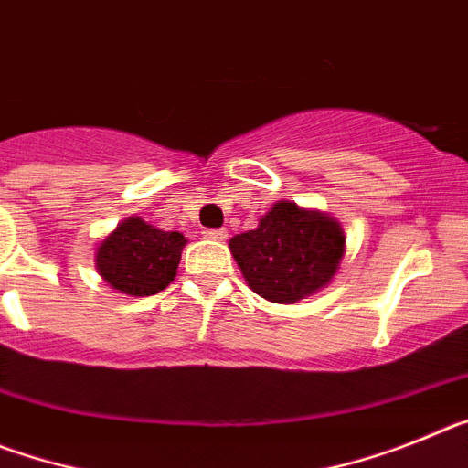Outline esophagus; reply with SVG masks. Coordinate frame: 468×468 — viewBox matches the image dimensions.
I'll list each match as a JSON object with an SVG mask.
<instances>
[{
  "label": "esophagus",
  "mask_w": 468,
  "mask_h": 468,
  "mask_svg": "<svg viewBox=\"0 0 468 468\" xmlns=\"http://www.w3.org/2000/svg\"><path fill=\"white\" fill-rule=\"evenodd\" d=\"M204 237L210 239V241H225L227 229H206Z\"/></svg>",
  "instance_id": "obj_1"
}]
</instances>
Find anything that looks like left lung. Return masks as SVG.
<instances>
[{
  "label": "left lung",
  "mask_w": 468,
  "mask_h": 468,
  "mask_svg": "<svg viewBox=\"0 0 468 468\" xmlns=\"http://www.w3.org/2000/svg\"><path fill=\"white\" fill-rule=\"evenodd\" d=\"M229 250L250 291L276 304H292L335 279L346 234L324 210L276 201L255 229L229 239Z\"/></svg>",
  "instance_id": "left-lung-1"
}]
</instances>
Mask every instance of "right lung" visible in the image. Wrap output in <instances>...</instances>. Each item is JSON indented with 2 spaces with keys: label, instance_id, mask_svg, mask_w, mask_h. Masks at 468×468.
<instances>
[{
  "label": "right lung",
  "instance_id": "add662e5",
  "mask_svg": "<svg viewBox=\"0 0 468 468\" xmlns=\"http://www.w3.org/2000/svg\"><path fill=\"white\" fill-rule=\"evenodd\" d=\"M187 237L128 215L95 246V270L107 285L131 297L156 295L177 274Z\"/></svg>",
  "mask_w": 468,
  "mask_h": 468
}]
</instances>
